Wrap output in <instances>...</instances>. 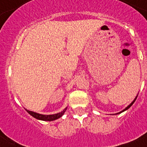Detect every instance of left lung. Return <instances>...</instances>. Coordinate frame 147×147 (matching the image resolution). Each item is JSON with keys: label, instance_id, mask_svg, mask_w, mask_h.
I'll list each match as a JSON object with an SVG mask.
<instances>
[{"label": "left lung", "instance_id": "8db88e82", "mask_svg": "<svg viewBox=\"0 0 147 147\" xmlns=\"http://www.w3.org/2000/svg\"><path fill=\"white\" fill-rule=\"evenodd\" d=\"M137 96H138V94H137V96H136V98H134V100H133L132 102L130 103V105H128L127 107H126L125 109H123V111H121V112H119V113H117V114H121V113H122V112H123V111H127V109H129V108H130V107H131V106H132V105H133V104H134V102H135V100H136V99H137Z\"/></svg>", "mask_w": 147, "mask_h": 147}]
</instances>
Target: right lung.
<instances>
[{
	"mask_svg": "<svg viewBox=\"0 0 147 147\" xmlns=\"http://www.w3.org/2000/svg\"><path fill=\"white\" fill-rule=\"evenodd\" d=\"M67 110V107H65L62 111L59 112V113H57V114H38L36 112L31 111H29V110H26V111L28 112L29 114H30L31 116L35 117L36 119H38V120H40V121H55V120H57V119L60 118L64 114V113L65 112V111Z\"/></svg>",
	"mask_w": 147,
	"mask_h": 147,
	"instance_id": "add662e5",
	"label": "right lung"
}]
</instances>
